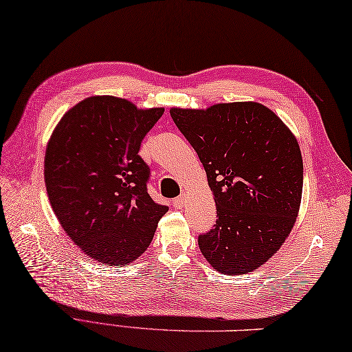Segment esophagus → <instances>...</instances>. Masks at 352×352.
<instances>
[{"mask_svg": "<svg viewBox=\"0 0 352 352\" xmlns=\"http://www.w3.org/2000/svg\"><path fill=\"white\" fill-rule=\"evenodd\" d=\"M185 202H187V196H185V195H181V196H177V197L173 199L175 208H184Z\"/></svg>", "mask_w": 352, "mask_h": 352, "instance_id": "esophagus-1", "label": "esophagus"}]
</instances>
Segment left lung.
Instances as JSON below:
<instances>
[{"instance_id": "8db88e82", "label": "left lung", "mask_w": 352, "mask_h": 352, "mask_svg": "<svg viewBox=\"0 0 352 352\" xmlns=\"http://www.w3.org/2000/svg\"><path fill=\"white\" fill-rule=\"evenodd\" d=\"M170 115L214 195L216 225L197 239L204 257L225 274L258 268L280 248L299 213L303 162L296 138L257 102L171 109Z\"/></svg>"}]
</instances>
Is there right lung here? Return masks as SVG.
Masks as SVG:
<instances>
[{"label": "right lung", "instance_id": "1", "mask_svg": "<svg viewBox=\"0 0 352 352\" xmlns=\"http://www.w3.org/2000/svg\"><path fill=\"white\" fill-rule=\"evenodd\" d=\"M162 113L91 96L63 116L45 150V188L59 223L85 254L110 267L141 256L168 211L150 197V167L139 156Z\"/></svg>", "mask_w": 352, "mask_h": 352}]
</instances>
